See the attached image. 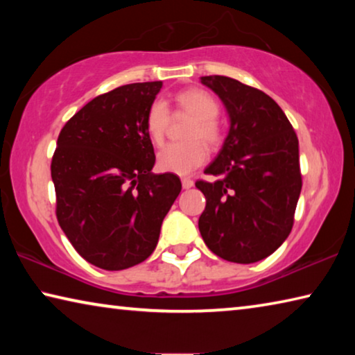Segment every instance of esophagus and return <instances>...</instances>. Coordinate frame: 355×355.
Masks as SVG:
<instances>
[{"instance_id": "esophagus-1", "label": "esophagus", "mask_w": 355, "mask_h": 355, "mask_svg": "<svg viewBox=\"0 0 355 355\" xmlns=\"http://www.w3.org/2000/svg\"><path fill=\"white\" fill-rule=\"evenodd\" d=\"M182 186H183V189H189V188H192V186H194V182H192L191 178L184 177V178H182Z\"/></svg>"}]
</instances>
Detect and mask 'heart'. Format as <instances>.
<instances>
[{"mask_svg":"<svg viewBox=\"0 0 355 355\" xmlns=\"http://www.w3.org/2000/svg\"><path fill=\"white\" fill-rule=\"evenodd\" d=\"M173 107L192 117L186 130V142L167 144L156 158L158 169L184 175L205 163L208 147H219L225 139L224 125L218 117L219 103L202 87H189L173 95ZM171 122L169 107L163 100H155L146 112V131L150 141L159 146Z\"/></svg>","mask_w":355,"mask_h":355,"instance_id":"1","label":"heart"}]
</instances>
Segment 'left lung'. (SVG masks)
<instances>
[{
  "label": "left lung",
  "instance_id": "8db88e82",
  "mask_svg": "<svg viewBox=\"0 0 355 355\" xmlns=\"http://www.w3.org/2000/svg\"><path fill=\"white\" fill-rule=\"evenodd\" d=\"M230 116L224 147L197 180L207 199L199 230L208 249L227 261L255 263L290 235L302 189L299 141L275 101L228 76H203Z\"/></svg>",
  "mask_w": 355,
  "mask_h": 355
}]
</instances>
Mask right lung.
I'll use <instances>...</instances> for the list:
<instances>
[{"mask_svg": "<svg viewBox=\"0 0 355 355\" xmlns=\"http://www.w3.org/2000/svg\"><path fill=\"white\" fill-rule=\"evenodd\" d=\"M163 83H133L89 101L64 125L51 159L56 218L84 260L122 271L152 255L182 191L175 173H152L146 112Z\"/></svg>", "mask_w": 355, "mask_h": 355, "instance_id": "1", "label": "right lung"}]
</instances>
